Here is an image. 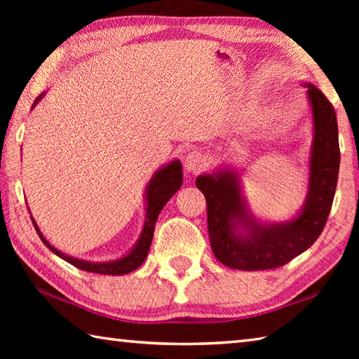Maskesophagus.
Wrapping results in <instances>:
<instances>
[{
    "label": "esophagus",
    "mask_w": 359,
    "mask_h": 359,
    "mask_svg": "<svg viewBox=\"0 0 359 359\" xmlns=\"http://www.w3.org/2000/svg\"><path fill=\"white\" fill-rule=\"evenodd\" d=\"M205 163H207V158H205V156L201 151L188 152L185 157V168L189 172H196V171L202 170Z\"/></svg>",
    "instance_id": "esophagus-1"
}]
</instances>
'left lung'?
I'll return each mask as SVG.
<instances>
[{
	"instance_id": "1",
	"label": "left lung",
	"mask_w": 359,
	"mask_h": 359,
	"mask_svg": "<svg viewBox=\"0 0 359 359\" xmlns=\"http://www.w3.org/2000/svg\"><path fill=\"white\" fill-rule=\"evenodd\" d=\"M304 86L313 114V143L307 197L299 215L287 222H259L242 196L241 175L231 168L196 179L207 199L211 250L230 269L255 271L285 265L313 245L330 215L339 172L337 114L316 86Z\"/></svg>"
}]
</instances>
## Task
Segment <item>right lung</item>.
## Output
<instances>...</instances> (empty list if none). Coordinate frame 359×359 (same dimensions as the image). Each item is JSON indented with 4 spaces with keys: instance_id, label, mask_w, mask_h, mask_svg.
Returning a JSON list of instances; mask_svg holds the SVG:
<instances>
[{
    "instance_id": "1",
    "label": "right lung",
    "mask_w": 359,
    "mask_h": 359,
    "mask_svg": "<svg viewBox=\"0 0 359 359\" xmlns=\"http://www.w3.org/2000/svg\"><path fill=\"white\" fill-rule=\"evenodd\" d=\"M44 94H41L36 98L34 106L40 102V98ZM182 180H184V174H182V163L179 162V160H172L171 163L162 166L160 170L156 171L154 175H152V179L149 180V184L147 187V217H144V224H143V230H142L140 238H139V241H137L134 248L129 251L126 256L116 259V261L89 262V261H83V259L67 256V255L62 253V251H58L55 247H52L50 243L46 241L44 236L41 234L40 228H38L34 217L30 216V219H32L35 230H36L38 236H40V239L43 241L44 245L48 247L52 253H55L57 256L65 259L66 262H69L74 266H77V269L85 270V271L120 276V274H126V273L134 271L144 262V259H147L149 247H151L152 236H154V226H156L160 211H162V208L165 207V203L179 191V188L182 187V184H184Z\"/></svg>"
}]
</instances>
